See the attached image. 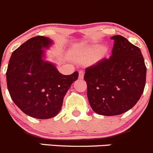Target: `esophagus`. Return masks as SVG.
Listing matches in <instances>:
<instances>
[{
	"label": "esophagus",
	"instance_id": "obj_1",
	"mask_svg": "<svg viewBox=\"0 0 153 153\" xmlns=\"http://www.w3.org/2000/svg\"><path fill=\"white\" fill-rule=\"evenodd\" d=\"M84 77V72L82 71H80L79 72V79H83Z\"/></svg>",
	"mask_w": 153,
	"mask_h": 153
}]
</instances>
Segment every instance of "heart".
<instances>
[{
	"label": "heart",
	"instance_id": "obj_1",
	"mask_svg": "<svg viewBox=\"0 0 153 153\" xmlns=\"http://www.w3.org/2000/svg\"><path fill=\"white\" fill-rule=\"evenodd\" d=\"M105 50L101 46H89L81 49L75 56V59L81 63L97 62L104 57Z\"/></svg>",
	"mask_w": 153,
	"mask_h": 153
}]
</instances>
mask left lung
Wrapping results in <instances>:
<instances>
[{"instance_id":"1","label":"left lung","mask_w":153,"mask_h":153,"mask_svg":"<svg viewBox=\"0 0 153 153\" xmlns=\"http://www.w3.org/2000/svg\"><path fill=\"white\" fill-rule=\"evenodd\" d=\"M112 56L85 69L87 96L93 111L103 116L126 113L137 104L146 85L141 51L124 37L115 35Z\"/></svg>"}]
</instances>
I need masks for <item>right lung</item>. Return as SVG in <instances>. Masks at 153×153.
I'll use <instances>...</instances> for the list:
<instances>
[{"label": "right lung", "mask_w": 153, "mask_h": 153, "mask_svg": "<svg viewBox=\"0 0 153 153\" xmlns=\"http://www.w3.org/2000/svg\"><path fill=\"white\" fill-rule=\"evenodd\" d=\"M53 43L43 36L29 39L13 52L7 67L10 97L23 113L36 119L58 115L64 97L79 76L77 71L63 75L56 64L46 60V49Z\"/></svg>", "instance_id": "right-lung-1"}]
</instances>
